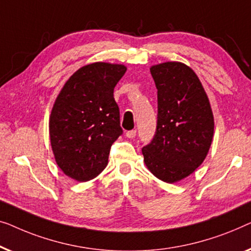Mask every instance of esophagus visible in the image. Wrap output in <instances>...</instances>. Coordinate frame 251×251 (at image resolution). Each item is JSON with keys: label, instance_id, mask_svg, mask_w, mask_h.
<instances>
[{"label": "esophagus", "instance_id": "1", "mask_svg": "<svg viewBox=\"0 0 251 251\" xmlns=\"http://www.w3.org/2000/svg\"><path fill=\"white\" fill-rule=\"evenodd\" d=\"M135 135H136V130L135 129L127 130V132H126V136L129 137V139H133V137H135Z\"/></svg>", "mask_w": 251, "mask_h": 251}]
</instances>
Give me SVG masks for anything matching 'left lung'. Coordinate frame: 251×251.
Listing matches in <instances>:
<instances>
[{
	"mask_svg": "<svg viewBox=\"0 0 251 251\" xmlns=\"http://www.w3.org/2000/svg\"><path fill=\"white\" fill-rule=\"evenodd\" d=\"M150 72L158 90L157 127L142 153L157 178L174 183L192 174L206 158L214 134L213 111L199 78L184 63H160Z\"/></svg>",
	"mask_w": 251,
	"mask_h": 251,
	"instance_id": "1",
	"label": "left lung"
}]
</instances>
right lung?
I'll return each instance as SVG.
<instances>
[{
    "label": "right lung",
    "instance_id": "right-lung-1",
    "mask_svg": "<svg viewBox=\"0 0 251 251\" xmlns=\"http://www.w3.org/2000/svg\"><path fill=\"white\" fill-rule=\"evenodd\" d=\"M123 65L95 62L79 68L62 87L50 117L56 164L67 176L86 182L108 165L112 143L123 134L114 89Z\"/></svg>",
    "mask_w": 251,
    "mask_h": 251
}]
</instances>
